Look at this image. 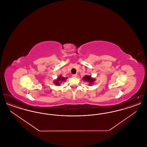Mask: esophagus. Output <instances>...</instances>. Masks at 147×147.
Here are the masks:
<instances>
[{"mask_svg":"<svg viewBox=\"0 0 147 147\" xmlns=\"http://www.w3.org/2000/svg\"><path fill=\"white\" fill-rule=\"evenodd\" d=\"M73 77H77L78 76V74H73V76H72Z\"/></svg>","mask_w":147,"mask_h":147,"instance_id":"34e87169","label":"esophagus"}]
</instances>
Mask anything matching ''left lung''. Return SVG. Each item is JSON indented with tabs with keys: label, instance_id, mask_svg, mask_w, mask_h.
Returning a JSON list of instances; mask_svg holds the SVG:
<instances>
[{
	"label": "left lung",
	"instance_id": "8db88e82",
	"mask_svg": "<svg viewBox=\"0 0 147 147\" xmlns=\"http://www.w3.org/2000/svg\"><path fill=\"white\" fill-rule=\"evenodd\" d=\"M83 80H84L85 82H87L89 83L91 85V84H92L94 82V81L95 80V79L94 78H91L90 76H84L83 78Z\"/></svg>",
	"mask_w": 147,
	"mask_h": 147
}]
</instances>
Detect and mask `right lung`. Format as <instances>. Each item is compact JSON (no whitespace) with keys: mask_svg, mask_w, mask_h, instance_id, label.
<instances>
[{"mask_svg":"<svg viewBox=\"0 0 147 147\" xmlns=\"http://www.w3.org/2000/svg\"><path fill=\"white\" fill-rule=\"evenodd\" d=\"M67 79V78H64V77H62L61 76H60L54 81V83L56 85H60V84H62V83L64 81H65V79Z\"/></svg>","mask_w":147,"mask_h":147,"instance_id":"1","label":"right lung"}]
</instances>
